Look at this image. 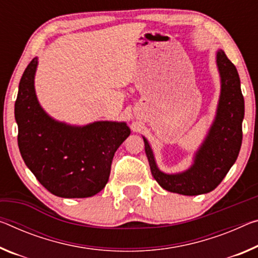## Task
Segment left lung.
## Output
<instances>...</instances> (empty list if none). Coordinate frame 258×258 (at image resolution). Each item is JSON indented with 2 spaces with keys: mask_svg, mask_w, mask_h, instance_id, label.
<instances>
[{
  "mask_svg": "<svg viewBox=\"0 0 258 258\" xmlns=\"http://www.w3.org/2000/svg\"><path fill=\"white\" fill-rule=\"evenodd\" d=\"M217 65L222 79L217 116L196 153L194 164L182 173L166 174L157 169L148 141L144 138L150 171L159 186L182 195H200L214 190L238 158L242 144L244 100L239 73L223 50L217 52Z\"/></svg>",
  "mask_w": 258,
  "mask_h": 258,
  "instance_id": "obj_1",
  "label": "left lung"
}]
</instances>
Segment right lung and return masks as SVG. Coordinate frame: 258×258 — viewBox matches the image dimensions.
<instances>
[{
  "instance_id": "1",
  "label": "right lung",
  "mask_w": 258,
  "mask_h": 258,
  "mask_svg": "<svg viewBox=\"0 0 258 258\" xmlns=\"http://www.w3.org/2000/svg\"><path fill=\"white\" fill-rule=\"evenodd\" d=\"M38 58L27 65L15 103L20 155L39 182L59 198H89L109 180L113 155L131 131L125 122L76 127L51 119L34 91Z\"/></svg>"
}]
</instances>
